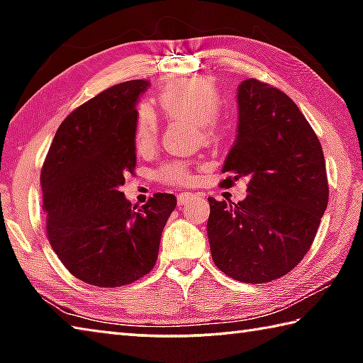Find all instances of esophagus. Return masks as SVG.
<instances>
[{"label": "esophagus", "mask_w": 363, "mask_h": 363, "mask_svg": "<svg viewBox=\"0 0 363 363\" xmlns=\"http://www.w3.org/2000/svg\"><path fill=\"white\" fill-rule=\"evenodd\" d=\"M196 196H199V199H201V196H205V195L203 194H192V192H181L179 195H177V205H179V206L186 205L189 200L196 199Z\"/></svg>", "instance_id": "34e87169"}]
</instances>
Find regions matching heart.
Wrapping results in <instances>:
<instances>
[{
    "mask_svg": "<svg viewBox=\"0 0 363 363\" xmlns=\"http://www.w3.org/2000/svg\"><path fill=\"white\" fill-rule=\"evenodd\" d=\"M223 97L216 83L206 77L174 78L157 94V106L169 118L195 121L201 138L218 139L224 133L220 115ZM136 145L140 152L155 147L158 139V118L150 106H140L136 115ZM200 163L187 158H171L155 169V179L167 186H187L196 179Z\"/></svg>",
    "mask_w": 363,
    "mask_h": 363,
    "instance_id": "obj_1",
    "label": "heart"
}]
</instances>
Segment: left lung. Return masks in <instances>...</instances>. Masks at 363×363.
Returning a JSON list of instances; mask_svg holds the SVG:
<instances>
[{
  "label": "left lung",
  "instance_id": "obj_1",
  "mask_svg": "<svg viewBox=\"0 0 363 363\" xmlns=\"http://www.w3.org/2000/svg\"><path fill=\"white\" fill-rule=\"evenodd\" d=\"M223 173L248 177V195L237 205L208 199L214 264L245 284L286 275L314 242L328 181L320 140L284 91L255 78L238 86V134Z\"/></svg>",
  "mask_w": 363,
  "mask_h": 363
}]
</instances>
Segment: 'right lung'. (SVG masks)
Wrapping results in <instances>:
<instances>
[{
	"instance_id": "obj_1",
	"label": "right lung",
	"mask_w": 363,
	"mask_h": 363,
	"mask_svg": "<svg viewBox=\"0 0 363 363\" xmlns=\"http://www.w3.org/2000/svg\"><path fill=\"white\" fill-rule=\"evenodd\" d=\"M147 86L115 84L73 110L43 163L48 240L84 284L115 288L149 274L176 208L174 195L155 194L138 210L120 190L136 167V102Z\"/></svg>"
}]
</instances>
